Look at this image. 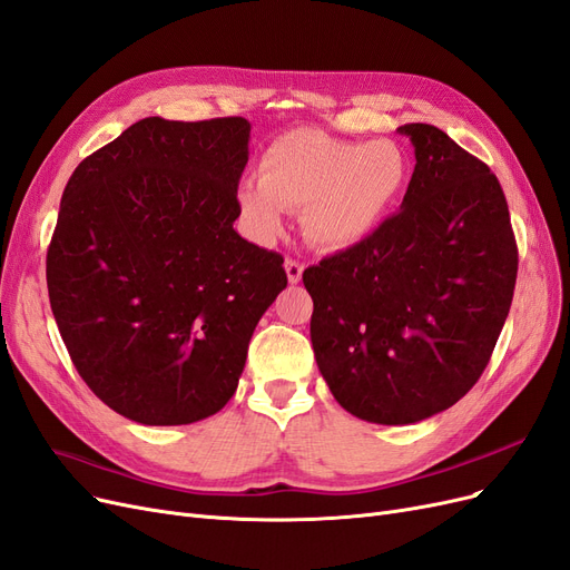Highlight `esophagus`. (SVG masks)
Masks as SVG:
<instances>
[{
  "label": "esophagus",
  "instance_id": "esophagus-1",
  "mask_svg": "<svg viewBox=\"0 0 570 570\" xmlns=\"http://www.w3.org/2000/svg\"><path fill=\"white\" fill-rule=\"evenodd\" d=\"M285 271H287V281L292 285H297L302 281V273H304V264L297 259H285Z\"/></svg>",
  "mask_w": 570,
  "mask_h": 570
}]
</instances>
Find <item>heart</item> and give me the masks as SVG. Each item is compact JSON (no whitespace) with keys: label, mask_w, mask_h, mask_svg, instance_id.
Segmentation results:
<instances>
[{"label":"heart","mask_w":570,"mask_h":570,"mask_svg":"<svg viewBox=\"0 0 570 570\" xmlns=\"http://www.w3.org/2000/svg\"><path fill=\"white\" fill-rule=\"evenodd\" d=\"M410 155L389 139L342 141L316 129H294L268 144L257 183L243 184L238 205L245 224L262 240L276 238L283 209H304L308 238L325 249L367 240L407 190Z\"/></svg>","instance_id":"heart-1"}]
</instances>
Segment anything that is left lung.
<instances>
[{"label": "left lung", "mask_w": 570, "mask_h": 570, "mask_svg": "<svg viewBox=\"0 0 570 570\" xmlns=\"http://www.w3.org/2000/svg\"><path fill=\"white\" fill-rule=\"evenodd\" d=\"M399 131L417 160L401 209L304 271L321 375L346 412L375 424L426 420L479 382L519 268L490 167L439 127Z\"/></svg>", "instance_id": "obj_1"}]
</instances>
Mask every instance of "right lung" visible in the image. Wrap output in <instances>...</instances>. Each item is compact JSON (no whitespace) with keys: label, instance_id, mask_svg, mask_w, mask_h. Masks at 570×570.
Masks as SVG:
<instances>
[{"label":"right lung","instance_id":"right-lung-1","mask_svg":"<svg viewBox=\"0 0 570 570\" xmlns=\"http://www.w3.org/2000/svg\"><path fill=\"white\" fill-rule=\"evenodd\" d=\"M249 122L146 117L72 171L47 249L58 332L108 407L150 426L219 412L264 311L278 252L240 238Z\"/></svg>","mask_w":570,"mask_h":570}]
</instances>
